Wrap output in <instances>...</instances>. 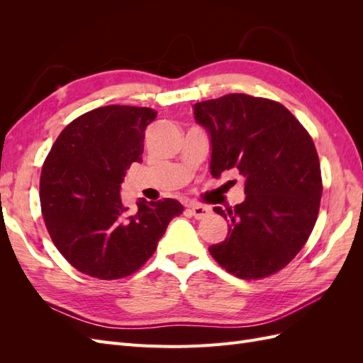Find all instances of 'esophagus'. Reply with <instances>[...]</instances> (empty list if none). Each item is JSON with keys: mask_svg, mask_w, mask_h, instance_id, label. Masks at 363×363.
I'll return each instance as SVG.
<instances>
[{"mask_svg": "<svg viewBox=\"0 0 363 363\" xmlns=\"http://www.w3.org/2000/svg\"><path fill=\"white\" fill-rule=\"evenodd\" d=\"M189 211L196 219H203L211 213V207H206L201 204H189Z\"/></svg>", "mask_w": 363, "mask_h": 363, "instance_id": "esophagus-1", "label": "esophagus"}]
</instances>
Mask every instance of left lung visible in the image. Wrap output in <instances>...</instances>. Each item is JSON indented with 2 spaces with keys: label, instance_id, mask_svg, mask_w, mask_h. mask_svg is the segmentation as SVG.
<instances>
[{
  "label": "left lung",
  "instance_id": "obj_1",
  "mask_svg": "<svg viewBox=\"0 0 363 363\" xmlns=\"http://www.w3.org/2000/svg\"><path fill=\"white\" fill-rule=\"evenodd\" d=\"M211 140V174L238 169L245 200L213 211L228 218L212 257L239 279L280 271L309 239L320 212L321 168L313 140L286 107L267 98L228 94L194 106Z\"/></svg>",
  "mask_w": 363,
  "mask_h": 363
}]
</instances>
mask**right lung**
<instances>
[{"label": "right lung", "mask_w": 363, "mask_h": 363, "mask_svg": "<svg viewBox=\"0 0 363 363\" xmlns=\"http://www.w3.org/2000/svg\"><path fill=\"white\" fill-rule=\"evenodd\" d=\"M150 107L104 106L65 127L40 174L42 216L54 245L71 265L101 280L138 271L183 206L174 199H139L131 212L121 184L142 160Z\"/></svg>", "instance_id": "obj_1"}]
</instances>
